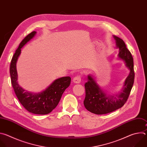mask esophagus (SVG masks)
Returning a JSON list of instances; mask_svg holds the SVG:
<instances>
[{"label": "esophagus", "mask_w": 147, "mask_h": 147, "mask_svg": "<svg viewBox=\"0 0 147 147\" xmlns=\"http://www.w3.org/2000/svg\"><path fill=\"white\" fill-rule=\"evenodd\" d=\"M81 76L78 75V76H76V77L73 78V82H74V83L79 84V83L81 82Z\"/></svg>", "instance_id": "34e87169"}]
</instances>
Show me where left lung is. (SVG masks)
<instances>
[{"mask_svg":"<svg viewBox=\"0 0 147 147\" xmlns=\"http://www.w3.org/2000/svg\"><path fill=\"white\" fill-rule=\"evenodd\" d=\"M113 37L119 49L118 56L124 60L126 67L129 69L130 72L125 80L121 92L115 95H108L102 90L91 76H88V81L84 85L86 98L84 105L88 111L96 115L109 113L121 108L127 102L134 84L135 74L131 53L121 38L115 35Z\"/></svg>","mask_w":147,"mask_h":147,"instance_id":"8db88e82","label":"left lung"}]
</instances>
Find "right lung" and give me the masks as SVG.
Masks as SVG:
<instances>
[{
  "label": "right lung",
  "mask_w": 147,
  "mask_h": 147,
  "mask_svg": "<svg viewBox=\"0 0 147 147\" xmlns=\"http://www.w3.org/2000/svg\"><path fill=\"white\" fill-rule=\"evenodd\" d=\"M32 31L21 42L16 51L10 66L11 82L14 92L24 108L29 112L36 115H47L51 113L58 105L63 93L69 87L71 82L70 77H64L56 80L45 91L39 94H32L25 91L17 82L16 62L22 48L35 35Z\"/></svg>",
  "instance_id": "add662e5"
}]
</instances>
